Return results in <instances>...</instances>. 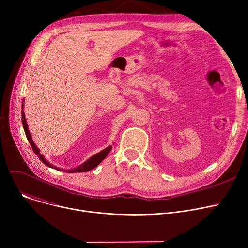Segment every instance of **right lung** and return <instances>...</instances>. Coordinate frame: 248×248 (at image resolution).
<instances>
[{
	"instance_id": "obj_1",
	"label": "right lung",
	"mask_w": 248,
	"mask_h": 248,
	"mask_svg": "<svg viewBox=\"0 0 248 248\" xmlns=\"http://www.w3.org/2000/svg\"><path fill=\"white\" fill-rule=\"evenodd\" d=\"M22 123H23V127H24V131H25L26 137H27V139H28V140H29V142H30V145H31V147H32L34 153H35L36 155H38V158L40 159L41 162L44 163L46 166L51 167V168H53V169H57V170H59V168L52 166L49 162H47V161L44 159V157H43L42 155H40V151L38 150V148L35 146V144H34L33 140H32L30 132H29L28 126H27V122H26V120H25V114H24L23 111H22ZM110 150H111V147L109 146V147L107 148L106 150H103V151H101L100 153H98V154L93 155V157H91L89 160H87L85 163H83V164L80 165L79 167L74 168V169H72V170H66V171H64V172H67V173H82V172H88V171H90V170H93V169H94L97 165H99L100 162H101L104 158L107 157V155H108V153L110 152Z\"/></svg>"
}]
</instances>
